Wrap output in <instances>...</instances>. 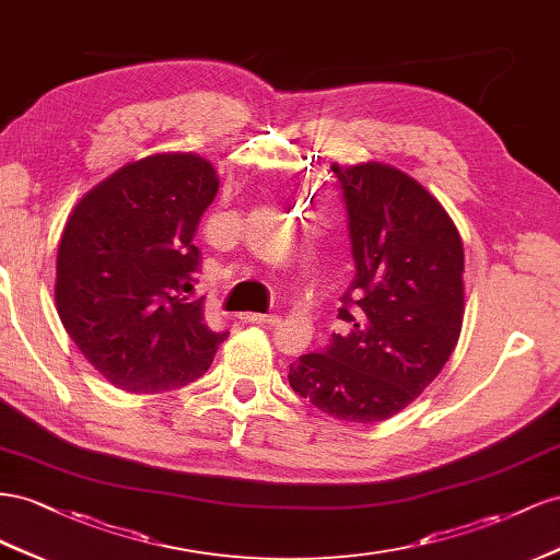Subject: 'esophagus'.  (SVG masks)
<instances>
[{"label": "esophagus", "instance_id": "34e87169", "mask_svg": "<svg viewBox=\"0 0 560 560\" xmlns=\"http://www.w3.org/2000/svg\"><path fill=\"white\" fill-rule=\"evenodd\" d=\"M248 324H267V326H277L281 318L277 314H244Z\"/></svg>", "mask_w": 560, "mask_h": 560}]
</instances>
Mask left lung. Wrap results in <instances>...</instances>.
Listing matches in <instances>:
<instances>
[{"label": "left lung", "instance_id": "left-lung-1", "mask_svg": "<svg viewBox=\"0 0 560 560\" xmlns=\"http://www.w3.org/2000/svg\"><path fill=\"white\" fill-rule=\"evenodd\" d=\"M345 189L357 277L335 335L300 357L293 392L345 422H382L408 408L448 363L465 318V248L441 201L389 164H332Z\"/></svg>", "mask_w": 560, "mask_h": 560}]
</instances>
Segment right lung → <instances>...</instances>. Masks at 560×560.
Listing matches in <instances>:
<instances>
[{
    "label": "right lung",
    "mask_w": 560,
    "mask_h": 560,
    "mask_svg": "<svg viewBox=\"0 0 560 560\" xmlns=\"http://www.w3.org/2000/svg\"><path fill=\"white\" fill-rule=\"evenodd\" d=\"M195 152L126 162L74 203L56 260V310L72 342L112 385L162 394L211 369L230 332L206 324L191 236L218 195Z\"/></svg>",
    "instance_id": "1"
}]
</instances>
